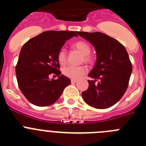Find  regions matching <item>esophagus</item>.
<instances>
[{"mask_svg": "<svg viewBox=\"0 0 146 146\" xmlns=\"http://www.w3.org/2000/svg\"><path fill=\"white\" fill-rule=\"evenodd\" d=\"M71 82H72V83H74V82H77V80L72 79V80H71Z\"/></svg>", "mask_w": 146, "mask_h": 146, "instance_id": "obj_1", "label": "esophagus"}]
</instances>
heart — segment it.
Listing matches in <instances>:
<instances>
[{
	"label": "heart",
	"instance_id": "heart-1",
	"mask_svg": "<svg viewBox=\"0 0 146 146\" xmlns=\"http://www.w3.org/2000/svg\"><path fill=\"white\" fill-rule=\"evenodd\" d=\"M72 47L77 50L79 52L83 55L82 60L85 63L90 64L93 60L92 58L90 55L91 51V47L88 42L86 41H77L75 43L73 44ZM57 60L58 64L60 66L65 65L66 63V51L65 49L62 48L58 52ZM63 74L67 77H69L71 79L77 80L82 77L87 72V68L84 66H66L63 69Z\"/></svg>",
	"mask_w": 146,
	"mask_h": 146
}]
</instances>
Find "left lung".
Returning a JSON list of instances; mask_svg holds the SVG:
<instances>
[{
    "instance_id": "1",
    "label": "left lung",
    "mask_w": 146,
    "mask_h": 146,
    "mask_svg": "<svg viewBox=\"0 0 146 146\" xmlns=\"http://www.w3.org/2000/svg\"><path fill=\"white\" fill-rule=\"evenodd\" d=\"M94 45L96 61L88 77L89 86L82 93L84 101L97 109L116 104L128 88L132 66L126 48L118 40L100 32H77ZM98 81V82L96 81Z\"/></svg>"
}]
</instances>
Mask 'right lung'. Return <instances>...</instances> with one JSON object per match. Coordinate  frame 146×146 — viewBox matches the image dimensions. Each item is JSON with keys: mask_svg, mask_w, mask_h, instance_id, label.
<instances>
[{"mask_svg": "<svg viewBox=\"0 0 146 146\" xmlns=\"http://www.w3.org/2000/svg\"><path fill=\"white\" fill-rule=\"evenodd\" d=\"M77 32L47 31L28 40L20 50L16 74L18 86L31 103L46 107L57 101L71 80L61 74L57 55L66 41ZM58 76L57 80L48 75Z\"/></svg>", "mask_w": 146, "mask_h": 146, "instance_id": "add662e5", "label": "right lung"}]
</instances>
